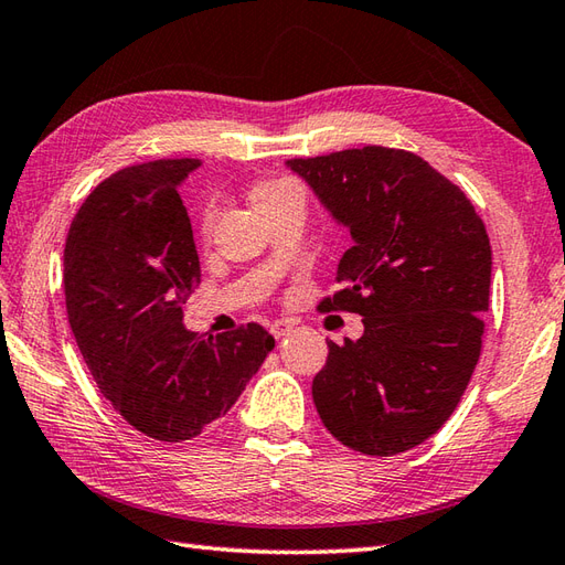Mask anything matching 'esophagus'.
<instances>
[{
  "label": "esophagus",
  "instance_id": "1",
  "mask_svg": "<svg viewBox=\"0 0 565 565\" xmlns=\"http://www.w3.org/2000/svg\"><path fill=\"white\" fill-rule=\"evenodd\" d=\"M290 331H292V323H287V321H273L270 323V333L275 338H285Z\"/></svg>",
  "mask_w": 565,
  "mask_h": 565
}]
</instances>
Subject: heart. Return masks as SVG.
Listing matches in <instances>:
<instances>
[{
    "instance_id": "heart-1",
    "label": "heart",
    "mask_w": 565,
    "mask_h": 565,
    "mask_svg": "<svg viewBox=\"0 0 565 565\" xmlns=\"http://www.w3.org/2000/svg\"><path fill=\"white\" fill-rule=\"evenodd\" d=\"M292 191H297V185L292 181H287V179L263 181L254 188V191H250V203H254V207L268 205V203H273V200H280L282 195L292 193ZM212 220H215V210H207L205 217H203V234L205 236L212 232Z\"/></svg>"
}]
</instances>
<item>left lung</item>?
I'll list each match as a JSON object with an SVG mask.
<instances>
[{"label": "left lung", "instance_id": "1", "mask_svg": "<svg viewBox=\"0 0 565 565\" xmlns=\"http://www.w3.org/2000/svg\"><path fill=\"white\" fill-rule=\"evenodd\" d=\"M350 230L343 285L321 311H355L358 341L335 345L311 384L338 443L392 457L452 416L481 355L491 242L459 185L406 149L362 147L290 159Z\"/></svg>", "mask_w": 565, "mask_h": 565}]
</instances>
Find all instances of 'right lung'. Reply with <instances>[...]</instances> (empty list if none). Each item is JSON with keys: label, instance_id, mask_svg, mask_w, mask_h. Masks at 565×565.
Returning <instances> with one entry per match:
<instances>
[{"label": "right lung", "instance_id": "add662e5", "mask_svg": "<svg viewBox=\"0 0 565 565\" xmlns=\"http://www.w3.org/2000/svg\"><path fill=\"white\" fill-rule=\"evenodd\" d=\"M198 159L120 169L84 200L65 244L72 333L102 394L135 430L185 443L242 396L273 335L258 323L220 335L183 326L200 282L179 183Z\"/></svg>", "mask_w": 565, "mask_h": 565}]
</instances>
